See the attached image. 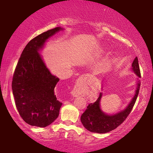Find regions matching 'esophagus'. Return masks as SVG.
Segmentation results:
<instances>
[{
  "mask_svg": "<svg viewBox=\"0 0 153 153\" xmlns=\"http://www.w3.org/2000/svg\"><path fill=\"white\" fill-rule=\"evenodd\" d=\"M71 95L75 97H79L81 95V89L79 87H74V89L72 90V91L71 92Z\"/></svg>",
  "mask_w": 153,
  "mask_h": 153,
  "instance_id": "esophagus-1",
  "label": "esophagus"
}]
</instances>
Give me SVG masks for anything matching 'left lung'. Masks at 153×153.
<instances>
[{"mask_svg":"<svg viewBox=\"0 0 153 153\" xmlns=\"http://www.w3.org/2000/svg\"><path fill=\"white\" fill-rule=\"evenodd\" d=\"M131 70L137 76V80H136L137 86H136L134 95L129 103L124 109L119 111L116 114H106L102 111L101 105H100L102 95H103L102 93H100L99 97L96 100V102L89 104L86 109L81 115V123L85 129L91 132L99 134L107 133L117 128L127 118L134 105L138 95H139L140 84H141L139 79L141 78V73H140L137 57L135 58L131 64ZM102 85H103V83H102ZM102 89L103 90V87H102Z\"/></svg>","mask_w":153,"mask_h":153,"instance_id":"1","label":"left lung"}]
</instances>
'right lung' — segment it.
<instances>
[{
    "mask_svg": "<svg viewBox=\"0 0 153 153\" xmlns=\"http://www.w3.org/2000/svg\"><path fill=\"white\" fill-rule=\"evenodd\" d=\"M64 28L56 27L27 44L16 67L12 88L15 104L25 122L45 127L58 117L62 102L54 92L59 79L50 72L40 52L48 39Z\"/></svg>",
    "mask_w": 153,
    "mask_h": 153,
    "instance_id": "add662e5",
    "label": "right lung"
}]
</instances>
